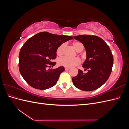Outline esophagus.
Returning a JSON list of instances; mask_svg holds the SVG:
<instances>
[{"label": "esophagus", "mask_w": 129, "mask_h": 129, "mask_svg": "<svg viewBox=\"0 0 129 129\" xmlns=\"http://www.w3.org/2000/svg\"><path fill=\"white\" fill-rule=\"evenodd\" d=\"M64 69L66 71H69V70L70 69V68H68V67H64Z\"/></svg>", "instance_id": "34e87169"}]
</instances>
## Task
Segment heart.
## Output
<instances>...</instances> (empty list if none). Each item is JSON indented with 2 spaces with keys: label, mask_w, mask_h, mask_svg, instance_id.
<instances>
[{
  "label": "heart",
  "mask_w": 129,
  "mask_h": 129,
  "mask_svg": "<svg viewBox=\"0 0 129 129\" xmlns=\"http://www.w3.org/2000/svg\"><path fill=\"white\" fill-rule=\"evenodd\" d=\"M73 46L77 52H81V50H82L84 47L82 44L79 42H75L73 43ZM65 47L66 44H64V43L58 46L56 50V54L57 55L60 56L63 54ZM58 62L60 66L71 68L81 63V60L79 57L70 58L67 56H64L59 58Z\"/></svg>",
  "instance_id": "obj_1"
}]
</instances>
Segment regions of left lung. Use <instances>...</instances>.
Wrapping results in <instances>:
<instances>
[{"label": "left lung", "instance_id": "obj_1", "mask_svg": "<svg viewBox=\"0 0 129 129\" xmlns=\"http://www.w3.org/2000/svg\"><path fill=\"white\" fill-rule=\"evenodd\" d=\"M82 44L86 51V60L82 64L88 73L79 70L73 77V84L81 90L93 91L104 84L112 71L114 58L109 46L101 38L90 35L73 37Z\"/></svg>", "mask_w": 129, "mask_h": 129}]
</instances>
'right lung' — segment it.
<instances>
[{
	"label": "right lung",
	"instance_id": "right-lung-1",
	"mask_svg": "<svg viewBox=\"0 0 129 129\" xmlns=\"http://www.w3.org/2000/svg\"><path fill=\"white\" fill-rule=\"evenodd\" d=\"M73 39L71 36H58L47 32L39 33L28 39L19 55V68L30 86L45 90L55 85L64 68L48 69L56 64V50L63 43Z\"/></svg>",
	"mask_w": 129,
	"mask_h": 129
}]
</instances>
